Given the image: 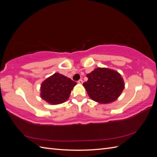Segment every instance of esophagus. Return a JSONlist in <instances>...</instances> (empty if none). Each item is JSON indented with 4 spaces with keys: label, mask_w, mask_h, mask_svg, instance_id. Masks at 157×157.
Returning <instances> with one entry per match:
<instances>
[{
    "label": "esophagus",
    "mask_w": 157,
    "mask_h": 157,
    "mask_svg": "<svg viewBox=\"0 0 157 157\" xmlns=\"http://www.w3.org/2000/svg\"><path fill=\"white\" fill-rule=\"evenodd\" d=\"M78 83L80 84H82L83 83V80L82 79H80L79 80H78Z\"/></svg>",
    "instance_id": "1"
}]
</instances>
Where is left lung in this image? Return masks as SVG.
Here are the masks:
<instances>
[{"instance_id":"left-lung-1","label":"left lung","mask_w":157,"mask_h":157,"mask_svg":"<svg viewBox=\"0 0 157 157\" xmlns=\"http://www.w3.org/2000/svg\"><path fill=\"white\" fill-rule=\"evenodd\" d=\"M88 80L83 83L90 98L99 103H110L118 99L124 89V82L117 71L98 67L87 74Z\"/></svg>"}]
</instances>
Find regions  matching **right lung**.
Listing matches in <instances>:
<instances>
[{"mask_svg":"<svg viewBox=\"0 0 157 157\" xmlns=\"http://www.w3.org/2000/svg\"><path fill=\"white\" fill-rule=\"evenodd\" d=\"M73 80L56 73L42 82L40 98L50 105H58L67 100L75 85Z\"/></svg>","mask_w":157,"mask_h":157,"instance_id":"add662e5","label":"right lung"}]
</instances>
